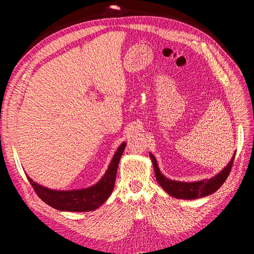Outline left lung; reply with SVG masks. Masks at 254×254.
Returning <instances> with one entry per match:
<instances>
[{
  "mask_svg": "<svg viewBox=\"0 0 254 254\" xmlns=\"http://www.w3.org/2000/svg\"><path fill=\"white\" fill-rule=\"evenodd\" d=\"M149 156L152 161L153 170H155L156 179L159 182L161 188H162L168 195H171L175 198L188 199V200H190V199H197L209 196L215 193V191L224 184V182L228 178L230 172H231L232 164L235 158V152L232 159L230 160L228 165H226L224 170H221L218 174H216L210 179H202L193 182H183L168 179L167 177H165L161 173L158 165V161L155 158V156H153L151 152H149Z\"/></svg>",
  "mask_w": 254,
  "mask_h": 254,
  "instance_id": "left-lung-1",
  "label": "left lung"
}]
</instances>
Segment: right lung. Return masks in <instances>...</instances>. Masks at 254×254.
<instances>
[{
	"label": "right lung",
	"instance_id": "right-lung-1",
	"mask_svg": "<svg viewBox=\"0 0 254 254\" xmlns=\"http://www.w3.org/2000/svg\"><path fill=\"white\" fill-rule=\"evenodd\" d=\"M126 147V142H123L114 152L110 164L104 176L95 184L88 188L60 190H52L35 182L27 176L37 195L41 200L59 211L65 212H90L98 209L112 193L121 157Z\"/></svg>",
	"mask_w": 254,
	"mask_h": 254
}]
</instances>
